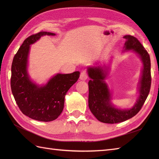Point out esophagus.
Instances as JSON below:
<instances>
[{
	"label": "esophagus",
	"mask_w": 159,
	"mask_h": 159,
	"mask_svg": "<svg viewBox=\"0 0 159 159\" xmlns=\"http://www.w3.org/2000/svg\"><path fill=\"white\" fill-rule=\"evenodd\" d=\"M87 79V72L85 70H83L80 73V79L82 80H85Z\"/></svg>",
	"instance_id": "1"
}]
</instances>
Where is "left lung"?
<instances>
[{
	"label": "left lung",
	"mask_w": 159,
	"mask_h": 159,
	"mask_svg": "<svg viewBox=\"0 0 159 159\" xmlns=\"http://www.w3.org/2000/svg\"><path fill=\"white\" fill-rule=\"evenodd\" d=\"M126 39L124 44L125 50H133L142 61L143 67L140 79L139 96L137 103L130 109H118L111 102V93L104 79L107 75V68L100 66L89 67L87 69L90 80L89 85L88 104L91 112L98 120L107 124L122 122L132 118L141 110L149 94L151 87V63L147 50L136 38L125 35Z\"/></svg>",
	"instance_id": "1"
}]
</instances>
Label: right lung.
Returning a JSON list of instances; mask_svg holds the SVG:
<instances>
[{
    "instance_id": "1",
    "label": "right lung",
    "mask_w": 159,
    "mask_h": 159,
    "mask_svg": "<svg viewBox=\"0 0 159 159\" xmlns=\"http://www.w3.org/2000/svg\"><path fill=\"white\" fill-rule=\"evenodd\" d=\"M46 35H55L52 33L41 31L24 41L13 57L11 76V92L20 111L31 119L41 121H53L60 116L67 91L80 76L79 71L57 74L41 87L31 81L27 72L30 45Z\"/></svg>"
}]
</instances>
